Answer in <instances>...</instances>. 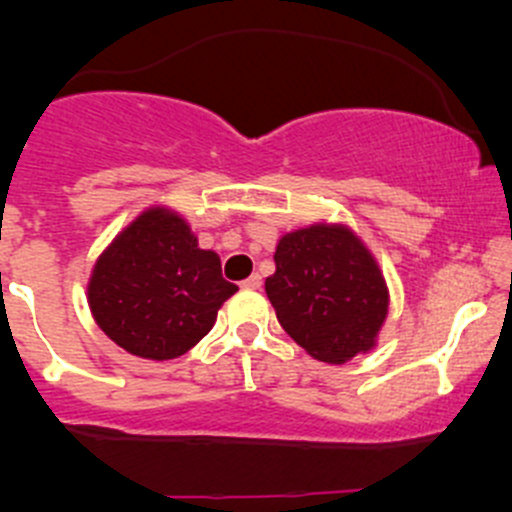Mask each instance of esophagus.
<instances>
[{
	"label": "esophagus",
	"instance_id": "34e87169",
	"mask_svg": "<svg viewBox=\"0 0 512 512\" xmlns=\"http://www.w3.org/2000/svg\"><path fill=\"white\" fill-rule=\"evenodd\" d=\"M245 289H260L262 287V277L260 275H250L245 282H242Z\"/></svg>",
	"mask_w": 512,
	"mask_h": 512
}]
</instances>
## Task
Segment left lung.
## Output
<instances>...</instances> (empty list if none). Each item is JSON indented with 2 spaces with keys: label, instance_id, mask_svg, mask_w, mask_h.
Returning <instances> with one entry per match:
<instances>
[{
  "label": "left lung",
  "instance_id": "1",
  "mask_svg": "<svg viewBox=\"0 0 512 512\" xmlns=\"http://www.w3.org/2000/svg\"><path fill=\"white\" fill-rule=\"evenodd\" d=\"M265 292L282 329L327 364H344L376 342L389 292L371 252L342 225L289 232L275 252Z\"/></svg>",
  "mask_w": 512,
  "mask_h": 512
}]
</instances>
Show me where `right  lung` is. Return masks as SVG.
<instances>
[{
    "label": "right lung",
    "instance_id": "obj_1",
    "mask_svg": "<svg viewBox=\"0 0 512 512\" xmlns=\"http://www.w3.org/2000/svg\"><path fill=\"white\" fill-rule=\"evenodd\" d=\"M235 292L220 257L200 250L188 223L151 208L98 257L89 304L98 327L118 347L163 361L193 349Z\"/></svg>",
    "mask_w": 512,
    "mask_h": 512
}]
</instances>
